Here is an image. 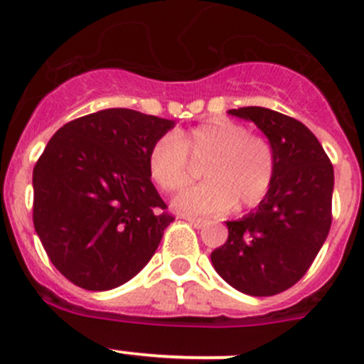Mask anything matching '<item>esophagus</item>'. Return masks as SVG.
<instances>
[{
    "label": "esophagus",
    "mask_w": 364,
    "mask_h": 364,
    "mask_svg": "<svg viewBox=\"0 0 364 364\" xmlns=\"http://www.w3.org/2000/svg\"><path fill=\"white\" fill-rule=\"evenodd\" d=\"M185 220L190 223V225L196 227V229H200V227H204L205 223H208V222H205V220L196 218V216H185Z\"/></svg>",
    "instance_id": "34e87169"
}]
</instances>
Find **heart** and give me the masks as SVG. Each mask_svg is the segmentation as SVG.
<instances>
[{
  "label": "heart",
  "mask_w": 364,
  "mask_h": 364,
  "mask_svg": "<svg viewBox=\"0 0 364 364\" xmlns=\"http://www.w3.org/2000/svg\"><path fill=\"white\" fill-rule=\"evenodd\" d=\"M204 160V183L174 199L188 216H220L240 205L253 208L267 196L277 172V153L267 137L250 134L230 117H213L190 130L161 135L148 151V174L161 192H178L192 178L190 160Z\"/></svg>",
  "instance_id": "1"
}]
</instances>
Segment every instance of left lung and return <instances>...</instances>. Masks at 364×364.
<instances>
[{
    "label": "left lung",
    "instance_id": "obj_1",
    "mask_svg": "<svg viewBox=\"0 0 364 364\" xmlns=\"http://www.w3.org/2000/svg\"><path fill=\"white\" fill-rule=\"evenodd\" d=\"M250 119L277 153V172L259 208L227 222L229 237L211 253L216 273L240 292L274 296L310 269L331 229L333 164L301 121L266 107L229 111Z\"/></svg>",
    "mask_w": 364,
    "mask_h": 364
}]
</instances>
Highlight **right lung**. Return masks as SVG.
Masks as SVG:
<instances>
[{
	"mask_svg": "<svg viewBox=\"0 0 364 364\" xmlns=\"http://www.w3.org/2000/svg\"><path fill=\"white\" fill-rule=\"evenodd\" d=\"M174 121L105 109L63 124L33 168V225L50 262L86 291L134 278L174 222L148 151Z\"/></svg>",
	"mask_w": 364,
	"mask_h": 364,
	"instance_id": "obj_1",
	"label": "right lung"
}]
</instances>
